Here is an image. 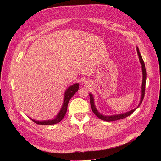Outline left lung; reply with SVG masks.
<instances>
[{
  "instance_id": "8db88e82",
  "label": "left lung",
  "mask_w": 161,
  "mask_h": 161,
  "mask_svg": "<svg viewBox=\"0 0 161 161\" xmlns=\"http://www.w3.org/2000/svg\"><path fill=\"white\" fill-rule=\"evenodd\" d=\"M137 54H138L139 56V58H140V61L141 62L142 64V72H143V81H142V97H141V101L136 108L129 111L125 113H123V114H117V115H112V116H104L101 114V113H99L98 112V111L97 110L95 105H94V98L92 95L91 94H89L90 96V105H91V109L92 110V111L94 112V113L96 114V115L101 120L106 121V122H112V121H116V120H119L120 119H125L127 117H129L130 114L137 108H138L140 104H142L144 97H145V85H146V79H147V72H146V69H145V62L142 57V55L140 53L139 51V48L138 47H137Z\"/></svg>"
}]
</instances>
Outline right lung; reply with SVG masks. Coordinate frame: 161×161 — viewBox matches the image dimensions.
<instances>
[{"mask_svg":"<svg viewBox=\"0 0 161 161\" xmlns=\"http://www.w3.org/2000/svg\"><path fill=\"white\" fill-rule=\"evenodd\" d=\"M78 89H79V84L78 83H75L67 89V90L65 92V95H64V101L62 107L61 108L60 111L57 114L55 119H54L52 120H47V121H42V122L36 121L32 119H31V120L32 121H33L34 122H35L36 124H39V125H53V124H55L60 122L63 119V118L64 117L65 114L66 113L69 101V100L71 99V97L78 90Z\"/></svg>","mask_w":161,"mask_h":161,"instance_id":"add662e5","label":"right lung"}]
</instances>
